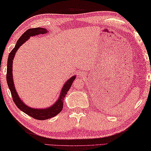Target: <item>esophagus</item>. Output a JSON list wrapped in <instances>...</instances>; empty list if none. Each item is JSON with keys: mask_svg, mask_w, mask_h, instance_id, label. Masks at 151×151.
<instances>
[{"mask_svg": "<svg viewBox=\"0 0 151 151\" xmlns=\"http://www.w3.org/2000/svg\"><path fill=\"white\" fill-rule=\"evenodd\" d=\"M83 73L82 72L80 73V76H81H81H83Z\"/></svg>", "mask_w": 151, "mask_h": 151, "instance_id": "34e87169", "label": "esophagus"}]
</instances>
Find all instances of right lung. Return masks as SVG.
Returning <instances> with one entry per match:
<instances>
[{
  "label": "right lung",
  "instance_id": "right-lung-1",
  "mask_svg": "<svg viewBox=\"0 0 151 151\" xmlns=\"http://www.w3.org/2000/svg\"><path fill=\"white\" fill-rule=\"evenodd\" d=\"M48 31L45 28H33L29 29L26 31L22 35L19 40L17 41L16 45L14 46V49L9 53L8 61H7V71H6V81L8 84L9 88L11 92L12 97L14 101V104L18 107L19 109L23 111V112L27 114V115L33 117L35 119L44 120L49 119V118L55 116L61 112L63 109V100L65 98L67 93L70 90L71 85H72L73 81L75 80L76 76H73L66 81L64 83L62 89H61L59 96L56 100V102L51 105L50 107L45 108H31L30 106H27L25 103L23 102L19 96L18 93L17 92L15 89V86L14 84L13 81V62L14 58V55L17 53V50L23 43L29 40L31 37L36 36L38 35H42L47 33Z\"/></svg>",
  "mask_w": 151,
  "mask_h": 151
}]
</instances>
